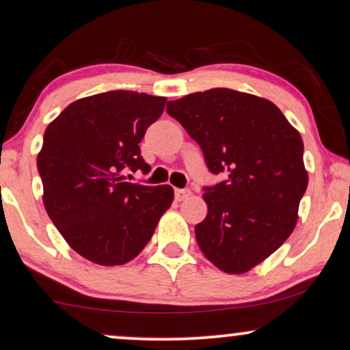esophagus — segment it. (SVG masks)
I'll list each match as a JSON object with an SVG mask.
<instances>
[{
	"label": "esophagus",
	"instance_id": "1",
	"mask_svg": "<svg viewBox=\"0 0 350 350\" xmlns=\"http://www.w3.org/2000/svg\"><path fill=\"white\" fill-rule=\"evenodd\" d=\"M189 196H191V189H187V187H183V189H181V187H176L175 189V199L178 202L187 199Z\"/></svg>",
	"mask_w": 350,
	"mask_h": 350
}]
</instances>
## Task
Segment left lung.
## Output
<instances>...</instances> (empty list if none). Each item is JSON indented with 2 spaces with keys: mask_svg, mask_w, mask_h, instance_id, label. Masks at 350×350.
I'll list each match as a JSON object with an SVG mask.
<instances>
[{
  "mask_svg": "<svg viewBox=\"0 0 350 350\" xmlns=\"http://www.w3.org/2000/svg\"><path fill=\"white\" fill-rule=\"evenodd\" d=\"M167 113L199 144L211 174L227 176L204 186L197 243L219 270L246 273L295 229L308 187L300 134L270 100L229 88L170 100Z\"/></svg>",
  "mask_w": 350,
  "mask_h": 350,
  "instance_id": "obj_1",
  "label": "left lung"
}]
</instances>
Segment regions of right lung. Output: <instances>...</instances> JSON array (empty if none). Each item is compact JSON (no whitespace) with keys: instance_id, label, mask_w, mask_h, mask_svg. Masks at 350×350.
<instances>
[{"instance_id":"right-lung-1","label":"right lung","mask_w":350,"mask_h":350,"mask_svg":"<svg viewBox=\"0 0 350 350\" xmlns=\"http://www.w3.org/2000/svg\"><path fill=\"white\" fill-rule=\"evenodd\" d=\"M165 98L115 90L68 105L44 133L38 172L44 206L75 252L99 265H123L146 246L174 200L169 185L145 186L139 144L164 112Z\"/></svg>"}]
</instances>
